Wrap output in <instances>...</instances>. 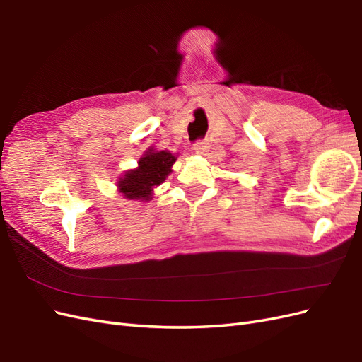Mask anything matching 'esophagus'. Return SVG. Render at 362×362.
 Instances as JSON below:
<instances>
[{"instance_id": "esophagus-1", "label": "esophagus", "mask_w": 362, "mask_h": 362, "mask_svg": "<svg viewBox=\"0 0 362 362\" xmlns=\"http://www.w3.org/2000/svg\"><path fill=\"white\" fill-rule=\"evenodd\" d=\"M209 149V141L207 140H198L195 143V151H198L199 153H203Z\"/></svg>"}]
</instances>
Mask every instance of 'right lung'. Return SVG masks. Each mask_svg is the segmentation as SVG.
<instances>
[{
	"instance_id": "right-lung-1",
	"label": "right lung",
	"mask_w": 362,
	"mask_h": 362,
	"mask_svg": "<svg viewBox=\"0 0 362 362\" xmlns=\"http://www.w3.org/2000/svg\"><path fill=\"white\" fill-rule=\"evenodd\" d=\"M177 156L168 151H155L149 147L139 159V167L125 171L117 182L119 192L124 198L151 202L153 188L163 183L171 173Z\"/></svg>"
}]
</instances>
